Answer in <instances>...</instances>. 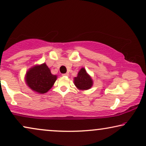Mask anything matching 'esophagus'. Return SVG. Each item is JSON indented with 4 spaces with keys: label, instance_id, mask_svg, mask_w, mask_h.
<instances>
[{
    "label": "esophagus",
    "instance_id": "esophagus-1",
    "mask_svg": "<svg viewBox=\"0 0 146 146\" xmlns=\"http://www.w3.org/2000/svg\"><path fill=\"white\" fill-rule=\"evenodd\" d=\"M68 73H66V74H63L62 76H68Z\"/></svg>",
    "mask_w": 146,
    "mask_h": 146
}]
</instances>
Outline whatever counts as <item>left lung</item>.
I'll return each instance as SVG.
<instances>
[{
  "label": "left lung",
  "mask_w": 146,
  "mask_h": 146,
  "mask_svg": "<svg viewBox=\"0 0 146 146\" xmlns=\"http://www.w3.org/2000/svg\"><path fill=\"white\" fill-rule=\"evenodd\" d=\"M74 82L77 88L81 90H88L92 86L93 81L90 76L88 74L86 70L82 68L79 71L78 76L74 79Z\"/></svg>",
  "instance_id": "left-lung-1"
}]
</instances>
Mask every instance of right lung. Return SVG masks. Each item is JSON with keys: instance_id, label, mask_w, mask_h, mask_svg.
Returning <instances> with one entry per match:
<instances>
[{"instance_id": "1", "label": "right lung", "mask_w": 146, "mask_h": 146, "mask_svg": "<svg viewBox=\"0 0 146 146\" xmlns=\"http://www.w3.org/2000/svg\"><path fill=\"white\" fill-rule=\"evenodd\" d=\"M26 82L33 91L39 94L47 92L52 87L57 76L51 74L45 63L30 68L26 74Z\"/></svg>"}]
</instances>
